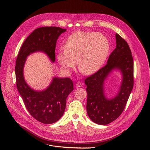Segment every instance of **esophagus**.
Here are the masks:
<instances>
[{
  "label": "esophagus",
  "instance_id": "1",
  "mask_svg": "<svg viewBox=\"0 0 150 150\" xmlns=\"http://www.w3.org/2000/svg\"><path fill=\"white\" fill-rule=\"evenodd\" d=\"M82 86H83V83L80 82V81L76 83V86L77 88H80V87H81Z\"/></svg>",
  "mask_w": 150,
  "mask_h": 150
}]
</instances>
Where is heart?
Masks as SVG:
<instances>
[{"label":"heart","instance_id":"heart-1","mask_svg":"<svg viewBox=\"0 0 150 150\" xmlns=\"http://www.w3.org/2000/svg\"><path fill=\"white\" fill-rule=\"evenodd\" d=\"M109 50L107 37L101 33L79 31L71 35L60 50L57 58L62 69L67 72L76 64L86 74L95 73L105 63Z\"/></svg>","mask_w":150,"mask_h":150}]
</instances>
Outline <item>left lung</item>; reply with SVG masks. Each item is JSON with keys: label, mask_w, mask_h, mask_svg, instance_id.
Here are the masks:
<instances>
[{"label": "left lung", "mask_w": 150, "mask_h": 150, "mask_svg": "<svg viewBox=\"0 0 150 150\" xmlns=\"http://www.w3.org/2000/svg\"><path fill=\"white\" fill-rule=\"evenodd\" d=\"M116 48L109 55L106 65L88 77L87 113L91 120L98 125H105L119 117L125 108L134 85V64L128 43L119 35L115 34ZM122 75L120 88L113 98L106 97L104 82L114 71Z\"/></svg>", "instance_id": "1"}]
</instances>
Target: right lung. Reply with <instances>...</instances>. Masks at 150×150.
<instances>
[{"label":"right lung","instance_id":"1","mask_svg":"<svg viewBox=\"0 0 150 150\" xmlns=\"http://www.w3.org/2000/svg\"><path fill=\"white\" fill-rule=\"evenodd\" d=\"M66 31L57 27L35 29L22 45L16 62V80L20 96L30 115L44 124L55 123L64 114L66 99L74 91L73 82L69 78L54 76L46 89L36 91L25 81L23 68L27 57L38 52L45 53L54 62L57 41Z\"/></svg>","mask_w":150,"mask_h":150}]
</instances>
